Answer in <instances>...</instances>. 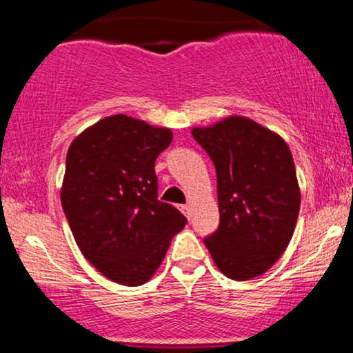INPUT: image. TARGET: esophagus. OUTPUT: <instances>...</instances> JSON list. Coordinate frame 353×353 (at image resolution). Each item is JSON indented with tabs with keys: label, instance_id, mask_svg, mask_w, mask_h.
<instances>
[{
	"label": "esophagus",
	"instance_id": "34e87169",
	"mask_svg": "<svg viewBox=\"0 0 353 353\" xmlns=\"http://www.w3.org/2000/svg\"><path fill=\"white\" fill-rule=\"evenodd\" d=\"M181 210H182V212L185 214V216L190 217V205H189V204H185V205H181Z\"/></svg>",
	"mask_w": 353,
	"mask_h": 353
}]
</instances>
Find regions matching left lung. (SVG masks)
I'll return each instance as SVG.
<instances>
[{
    "instance_id": "left-lung-1",
    "label": "left lung",
    "mask_w": 353,
    "mask_h": 353,
    "mask_svg": "<svg viewBox=\"0 0 353 353\" xmlns=\"http://www.w3.org/2000/svg\"><path fill=\"white\" fill-rule=\"evenodd\" d=\"M217 174L221 222L204 239L229 279L249 281L275 264L292 239L301 190L281 136L241 116L192 129Z\"/></svg>"
}]
</instances>
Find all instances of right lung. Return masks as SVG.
Masks as SVG:
<instances>
[{
  "instance_id": "right-lung-1",
  "label": "right lung",
  "mask_w": 353,
  "mask_h": 353,
  "mask_svg": "<svg viewBox=\"0 0 353 353\" xmlns=\"http://www.w3.org/2000/svg\"><path fill=\"white\" fill-rule=\"evenodd\" d=\"M172 132L124 114L101 119L72 141L61 204L76 244L104 277L148 282L188 219L157 199V156Z\"/></svg>"
}]
</instances>
